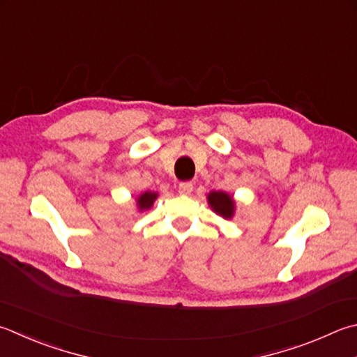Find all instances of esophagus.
<instances>
[{
    "label": "esophagus",
    "instance_id": "esophagus-1",
    "mask_svg": "<svg viewBox=\"0 0 357 357\" xmlns=\"http://www.w3.org/2000/svg\"><path fill=\"white\" fill-rule=\"evenodd\" d=\"M178 192L181 193V195H190V193L193 192V184L190 183V181H184V183H179Z\"/></svg>",
    "mask_w": 357,
    "mask_h": 357
}]
</instances>
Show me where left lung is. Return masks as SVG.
<instances>
[{"label":"left lung","mask_w":357,"mask_h":357,"mask_svg":"<svg viewBox=\"0 0 357 357\" xmlns=\"http://www.w3.org/2000/svg\"><path fill=\"white\" fill-rule=\"evenodd\" d=\"M209 204L213 211L225 218H231L232 213H234V201L225 192H211L209 197Z\"/></svg>","instance_id":"left-lung-1"}]
</instances>
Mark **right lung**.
Instances as JSON below:
<instances>
[{
  "label": "right lung",
  "mask_w": 357,
  "mask_h": 357,
  "mask_svg": "<svg viewBox=\"0 0 357 357\" xmlns=\"http://www.w3.org/2000/svg\"><path fill=\"white\" fill-rule=\"evenodd\" d=\"M158 198V193H154V192H145V193H142V195L139 197V209L140 211H145V209H150V207L153 206V203H154V199Z\"/></svg>",
  "instance_id": "right-lung-1"
}]
</instances>
